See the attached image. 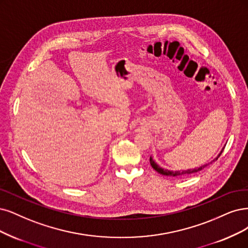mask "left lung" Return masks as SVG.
<instances>
[{"label":"left lung","instance_id":"obj_1","mask_svg":"<svg viewBox=\"0 0 248 248\" xmlns=\"http://www.w3.org/2000/svg\"><path fill=\"white\" fill-rule=\"evenodd\" d=\"M223 151H224V150H223ZM223 151H221V152L219 153V155L217 156V158L216 160L218 159V157L221 155V153H223ZM216 160H213L212 162H210V164L213 163V162H215ZM150 163H151V166H152L154 169H155L157 172H159L160 174L166 175V176H173V177H181V176H185V175H189V174H192V173H195V172H198V171H200V170H202L204 167L207 166V164H206V165L201 166V167L196 168V169H187V170H183V171H170V170L163 169V168L159 167V166L155 163V162L153 161L152 158H150ZM208 165H209V164H208Z\"/></svg>","mask_w":248,"mask_h":248}]
</instances>
